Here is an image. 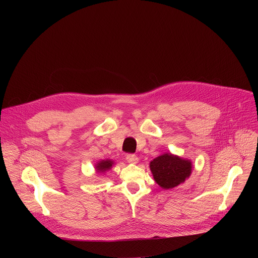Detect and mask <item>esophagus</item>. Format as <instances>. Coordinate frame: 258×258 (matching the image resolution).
Wrapping results in <instances>:
<instances>
[{"mask_svg": "<svg viewBox=\"0 0 258 258\" xmlns=\"http://www.w3.org/2000/svg\"><path fill=\"white\" fill-rule=\"evenodd\" d=\"M126 160H127L128 163L136 164V163H138L139 158L135 154H128V155H126Z\"/></svg>", "mask_w": 258, "mask_h": 258, "instance_id": "esophagus-1", "label": "esophagus"}]
</instances>
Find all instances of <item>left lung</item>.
I'll list each match as a JSON object with an SVG mask.
<instances>
[{
	"instance_id": "8db88e82",
	"label": "left lung",
	"mask_w": 258,
	"mask_h": 258,
	"mask_svg": "<svg viewBox=\"0 0 258 258\" xmlns=\"http://www.w3.org/2000/svg\"><path fill=\"white\" fill-rule=\"evenodd\" d=\"M192 161L177 155L164 153L150 162L154 180L162 189H173L185 182L192 173Z\"/></svg>"
}]
</instances>
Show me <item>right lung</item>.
I'll list each match as a JSON object with an SVG mask.
<instances>
[{
    "instance_id": "1",
    "label": "right lung",
    "mask_w": 258,
    "mask_h": 258,
    "mask_svg": "<svg viewBox=\"0 0 258 258\" xmlns=\"http://www.w3.org/2000/svg\"><path fill=\"white\" fill-rule=\"evenodd\" d=\"M114 161L112 159H104V160H100L95 164V170L96 173H105L106 171L110 170L113 165H114Z\"/></svg>"
}]
</instances>
